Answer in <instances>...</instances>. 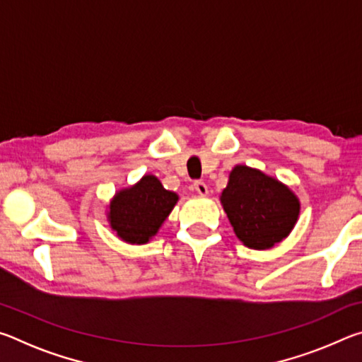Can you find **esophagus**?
Wrapping results in <instances>:
<instances>
[{"label":"esophagus","instance_id":"1","mask_svg":"<svg viewBox=\"0 0 362 362\" xmlns=\"http://www.w3.org/2000/svg\"><path fill=\"white\" fill-rule=\"evenodd\" d=\"M193 188H194V192L196 193H199V194H207V185L204 182H201V180H196L194 183H193Z\"/></svg>","mask_w":362,"mask_h":362}]
</instances>
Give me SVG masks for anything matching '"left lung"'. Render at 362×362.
<instances>
[{
	"mask_svg": "<svg viewBox=\"0 0 362 362\" xmlns=\"http://www.w3.org/2000/svg\"><path fill=\"white\" fill-rule=\"evenodd\" d=\"M220 199L236 236L250 249H269L283 241L300 212L289 188L247 166L231 170Z\"/></svg>",
	"mask_w": 362,
	"mask_h": 362,
	"instance_id": "8db88e82",
	"label": "left lung"
}]
</instances>
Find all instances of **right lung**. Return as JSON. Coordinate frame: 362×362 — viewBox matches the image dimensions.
Masks as SVG:
<instances>
[{
	"instance_id": "obj_1",
	"label": "right lung",
	"mask_w": 362,
	"mask_h": 362,
	"mask_svg": "<svg viewBox=\"0 0 362 362\" xmlns=\"http://www.w3.org/2000/svg\"><path fill=\"white\" fill-rule=\"evenodd\" d=\"M155 175L142 177L137 185L122 189L110 204V225L122 241L145 244L155 236L177 203Z\"/></svg>"
}]
</instances>
